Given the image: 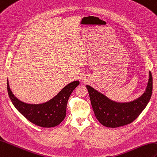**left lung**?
I'll use <instances>...</instances> for the list:
<instances>
[{"instance_id":"left-lung-1","label":"left lung","mask_w":157,"mask_h":157,"mask_svg":"<svg viewBox=\"0 0 157 157\" xmlns=\"http://www.w3.org/2000/svg\"><path fill=\"white\" fill-rule=\"evenodd\" d=\"M86 87L98 121L104 126L117 128L132 122L147 106L152 92V76L149 71V79L144 93L138 99L128 103L113 101L91 86H86Z\"/></svg>"}]
</instances>
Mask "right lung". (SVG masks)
Returning a JSON list of instances; mask_svg holds the SVG:
<instances>
[{"mask_svg": "<svg viewBox=\"0 0 157 157\" xmlns=\"http://www.w3.org/2000/svg\"><path fill=\"white\" fill-rule=\"evenodd\" d=\"M79 84V81L69 83L52 100L41 104H29L18 100L10 90L8 80L7 90L14 107L25 118L37 126L51 128L59 124L64 120L69 98Z\"/></svg>", "mask_w": 157, "mask_h": 157, "instance_id": "right-lung-1", "label": "right lung"}]
</instances>
